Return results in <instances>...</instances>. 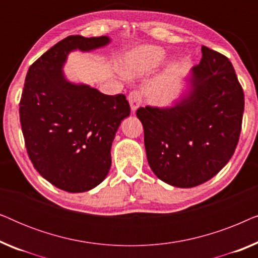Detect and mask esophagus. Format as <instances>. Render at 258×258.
<instances>
[{
    "instance_id": "1",
    "label": "esophagus",
    "mask_w": 258,
    "mask_h": 258,
    "mask_svg": "<svg viewBox=\"0 0 258 258\" xmlns=\"http://www.w3.org/2000/svg\"><path fill=\"white\" fill-rule=\"evenodd\" d=\"M128 101L130 103V108H132L133 112H135L137 109L142 105V97H141V95L137 93V91H132V93L129 94Z\"/></svg>"
}]
</instances>
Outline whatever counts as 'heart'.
Instances as JSON below:
<instances>
[{"instance_id":"obj_1","label":"heart","mask_w":258,"mask_h":258,"mask_svg":"<svg viewBox=\"0 0 258 258\" xmlns=\"http://www.w3.org/2000/svg\"><path fill=\"white\" fill-rule=\"evenodd\" d=\"M167 58V51L162 47L143 44L130 49L118 62L119 72L128 79H139L160 67Z\"/></svg>"}]
</instances>
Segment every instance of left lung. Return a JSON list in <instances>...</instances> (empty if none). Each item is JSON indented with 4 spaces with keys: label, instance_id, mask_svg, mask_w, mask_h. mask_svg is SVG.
Listing matches in <instances>:
<instances>
[{
    "label": "left lung",
    "instance_id": "8db88e82",
    "mask_svg": "<svg viewBox=\"0 0 258 258\" xmlns=\"http://www.w3.org/2000/svg\"><path fill=\"white\" fill-rule=\"evenodd\" d=\"M170 107L140 108L148 163L161 181L192 188L213 178L235 153L244 94L231 62L202 47L200 64Z\"/></svg>",
    "mask_w": 258,
    "mask_h": 258
}]
</instances>
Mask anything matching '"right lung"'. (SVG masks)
I'll return each mask as SVG.
<instances>
[{
    "mask_svg": "<svg viewBox=\"0 0 258 258\" xmlns=\"http://www.w3.org/2000/svg\"><path fill=\"white\" fill-rule=\"evenodd\" d=\"M109 43L108 36H68L27 73L20 121L28 155L38 174L64 191L84 192L103 182L116 132L130 115L124 95L102 94L70 82L63 73L70 52H89Z\"/></svg>",
    "mask_w": 258,
    "mask_h": 258,
    "instance_id": "add662e5",
    "label": "right lung"
}]
</instances>
